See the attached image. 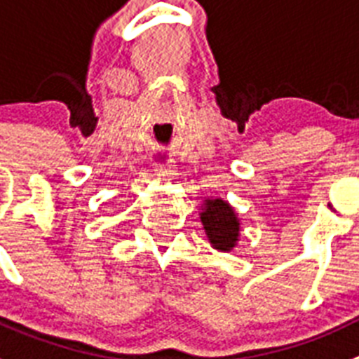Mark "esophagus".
Masks as SVG:
<instances>
[{
    "label": "esophagus",
    "instance_id": "1",
    "mask_svg": "<svg viewBox=\"0 0 359 359\" xmlns=\"http://www.w3.org/2000/svg\"><path fill=\"white\" fill-rule=\"evenodd\" d=\"M154 168H156V172H158L159 177L163 180H170V177L176 174L172 165V159L165 158V156H158V158L154 159Z\"/></svg>",
    "mask_w": 359,
    "mask_h": 359
}]
</instances>
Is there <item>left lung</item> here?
Segmentation results:
<instances>
[{"label": "left lung", "instance_id": "8db88e82", "mask_svg": "<svg viewBox=\"0 0 359 359\" xmlns=\"http://www.w3.org/2000/svg\"><path fill=\"white\" fill-rule=\"evenodd\" d=\"M205 235L215 250L231 251L238 242L240 224L233 207L224 200H207L200 215Z\"/></svg>", "mask_w": 359, "mask_h": 359}]
</instances>
